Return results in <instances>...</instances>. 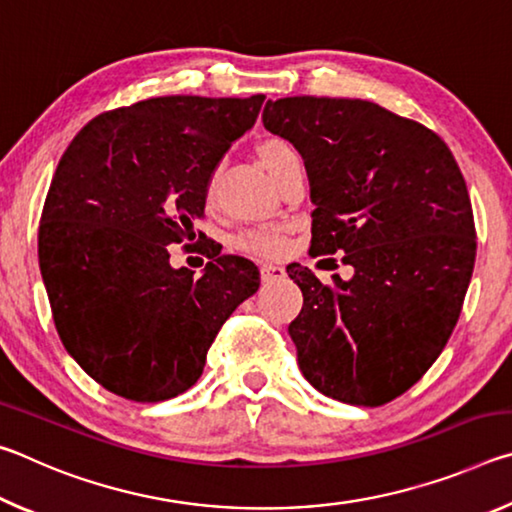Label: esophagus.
<instances>
[{
    "instance_id": "1",
    "label": "esophagus",
    "mask_w": 512,
    "mask_h": 512,
    "mask_svg": "<svg viewBox=\"0 0 512 512\" xmlns=\"http://www.w3.org/2000/svg\"><path fill=\"white\" fill-rule=\"evenodd\" d=\"M284 275H287L284 266H280V264H262V280L264 282L280 280V277H284Z\"/></svg>"
}]
</instances>
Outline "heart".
<instances>
[{"label":"heart","instance_id":"obj_1","mask_svg":"<svg viewBox=\"0 0 512 512\" xmlns=\"http://www.w3.org/2000/svg\"><path fill=\"white\" fill-rule=\"evenodd\" d=\"M257 155H259V162L264 164V169L271 173L275 180L280 178V173L293 158H298L296 149H293L287 140H282V137H268V140H264L257 146ZM216 183H219V173L212 171L205 185L207 198L214 196ZM232 246H235L239 253H246V255L273 257V255L284 253V248H287V235H284L282 228H253L237 235L235 241H232Z\"/></svg>","mask_w":512,"mask_h":512}]
</instances>
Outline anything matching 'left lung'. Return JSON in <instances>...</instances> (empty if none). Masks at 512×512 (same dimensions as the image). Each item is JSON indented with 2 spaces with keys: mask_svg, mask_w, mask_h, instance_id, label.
Wrapping results in <instances>:
<instances>
[{
  "mask_svg": "<svg viewBox=\"0 0 512 512\" xmlns=\"http://www.w3.org/2000/svg\"><path fill=\"white\" fill-rule=\"evenodd\" d=\"M264 128L305 158L311 255L354 277L323 284L289 264L302 309L289 325L302 375L332 400L381 406L420 381L452 336L476 230L449 146L418 121L361 99L268 101Z\"/></svg>",
  "mask_w": 512,
  "mask_h": 512,
  "instance_id": "left-lung-1",
  "label": "left lung"
}]
</instances>
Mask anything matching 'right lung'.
<instances>
[{"label":"right lung","instance_id":"obj_1","mask_svg":"<svg viewBox=\"0 0 512 512\" xmlns=\"http://www.w3.org/2000/svg\"><path fill=\"white\" fill-rule=\"evenodd\" d=\"M262 103L144 99L88 121L60 158L40 216V273L65 350L106 391L146 404L185 393L257 291L250 259L210 253L194 277L171 268L167 246L196 237L207 178Z\"/></svg>","mask_w":512,"mask_h":512}]
</instances>
